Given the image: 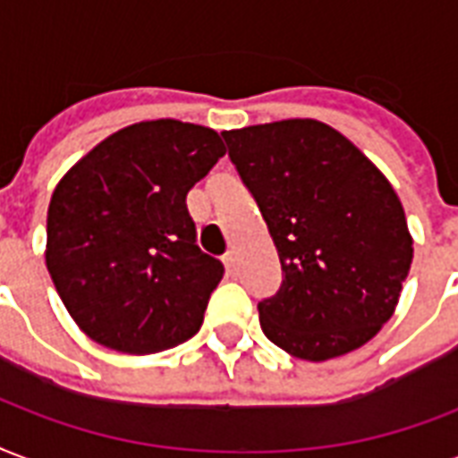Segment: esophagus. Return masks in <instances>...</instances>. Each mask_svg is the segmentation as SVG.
<instances>
[{
  "instance_id": "1",
  "label": "esophagus",
  "mask_w": 458,
  "mask_h": 458,
  "mask_svg": "<svg viewBox=\"0 0 458 458\" xmlns=\"http://www.w3.org/2000/svg\"><path fill=\"white\" fill-rule=\"evenodd\" d=\"M223 262H225V267H228L230 274L238 272V252H235V250H230L228 255L223 257Z\"/></svg>"
}]
</instances>
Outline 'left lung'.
Masks as SVG:
<instances>
[{"instance_id":"8db88e82","label":"left lung","mask_w":458,"mask_h":458,"mask_svg":"<svg viewBox=\"0 0 458 458\" xmlns=\"http://www.w3.org/2000/svg\"><path fill=\"white\" fill-rule=\"evenodd\" d=\"M281 262L264 335L298 359L359 350L398 306L412 238L391 182L327 123L289 118L223 133Z\"/></svg>"}]
</instances>
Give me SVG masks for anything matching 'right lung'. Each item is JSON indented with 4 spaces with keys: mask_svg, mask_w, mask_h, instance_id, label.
<instances>
[{
    "mask_svg": "<svg viewBox=\"0 0 458 458\" xmlns=\"http://www.w3.org/2000/svg\"><path fill=\"white\" fill-rule=\"evenodd\" d=\"M223 155L213 128L160 118L108 135L60 179L46 264L91 340L152 354L199 333L225 269L196 245L186 194Z\"/></svg>",
    "mask_w": 458,
    "mask_h": 458,
    "instance_id": "obj_1",
    "label": "right lung"
}]
</instances>
